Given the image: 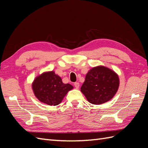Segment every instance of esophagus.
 Masks as SVG:
<instances>
[{
	"mask_svg": "<svg viewBox=\"0 0 148 148\" xmlns=\"http://www.w3.org/2000/svg\"><path fill=\"white\" fill-rule=\"evenodd\" d=\"M74 85H75V87L77 88V89H78L79 87V83H78V82H76L74 83Z\"/></svg>",
	"mask_w": 148,
	"mask_h": 148,
	"instance_id": "1",
	"label": "esophagus"
}]
</instances>
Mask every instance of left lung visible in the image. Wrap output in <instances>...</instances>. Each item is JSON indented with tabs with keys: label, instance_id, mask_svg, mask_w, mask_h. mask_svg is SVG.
Masks as SVG:
<instances>
[{
	"label": "left lung",
	"instance_id": "left-lung-1",
	"mask_svg": "<svg viewBox=\"0 0 148 148\" xmlns=\"http://www.w3.org/2000/svg\"><path fill=\"white\" fill-rule=\"evenodd\" d=\"M119 78L114 71L104 66L89 70L81 87L89 102L99 105L112 99L119 87Z\"/></svg>",
	"mask_w": 148,
	"mask_h": 148
}]
</instances>
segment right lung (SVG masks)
<instances>
[{"instance_id": "obj_1", "label": "right lung", "mask_w": 148, "mask_h": 148, "mask_svg": "<svg viewBox=\"0 0 148 148\" xmlns=\"http://www.w3.org/2000/svg\"><path fill=\"white\" fill-rule=\"evenodd\" d=\"M73 88L72 85L62 82L61 78L53 71L42 73L32 83L34 96L40 102L49 106L59 104Z\"/></svg>"}]
</instances>
